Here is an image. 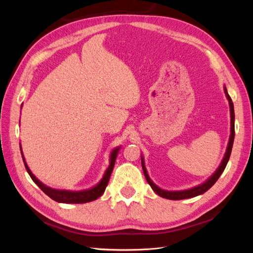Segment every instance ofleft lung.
I'll use <instances>...</instances> for the list:
<instances>
[{
	"mask_svg": "<svg viewBox=\"0 0 253 253\" xmlns=\"http://www.w3.org/2000/svg\"><path fill=\"white\" fill-rule=\"evenodd\" d=\"M224 89H225L226 97H227L228 101H229V105H230L231 134H230V138H229V142H228V147H227V150H226V153H225V156H224L223 160H221V164L219 165V167L217 168V170L214 172V174L211 176V177L209 179H207L204 183H202V185H200V186H196L194 188H191V189H188V190H182V191H166V190H163L162 188L157 187L155 183L151 180V178L149 177V175H148L147 169H145V167H144L143 157H141V166H142V170H143V173H144V176H145V179H147L148 183L151 186L153 191H154V192L156 194H158L159 196L167 198V200L179 201V200H186V198H191V197H195L197 195H201V194L205 193L206 191H208L214 185V183L216 182V180L219 178V176L221 175V173L224 172L225 168L228 164V160H229V158H230V155H231L232 145H233V140H234V134H235V132H234V108H233V102L231 100L230 96H229V94H228L226 86H224Z\"/></svg>",
	"mask_w": 253,
	"mask_h": 253,
	"instance_id": "left-lung-1",
	"label": "left lung"
}]
</instances>
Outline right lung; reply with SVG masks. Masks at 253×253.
I'll return each mask as SVG.
<instances>
[{
	"label": "right lung",
	"instance_id": "right-lung-1",
	"mask_svg": "<svg viewBox=\"0 0 253 253\" xmlns=\"http://www.w3.org/2000/svg\"><path fill=\"white\" fill-rule=\"evenodd\" d=\"M21 108H22V105H21ZM20 149H21V154H22L23 162H24V166L26 168V170H27L29 176L35 181L36 185L39 187L45 194L49 196L51 200L56 201L58 203H63V204H84V203L93 202V201L97 200L98 197H100L104 193V190H105L106 186H108L112 171L114 169V165H115V162H116V157H117L118 152H119V148H116V149H114L112 151L111 157H110V166H109L108 169H106L101 180L99 181L96 186H94L93 188H90V189L82 190V191H68V190L52 189V188L45 186L44 183H42L32 173V171L29 170V168H28V166L25 162V158H24V156H23L21 144H20Z\"/></svg>",
	"mask_w": 253,
	"mask_h": 253
}]
</instances>
